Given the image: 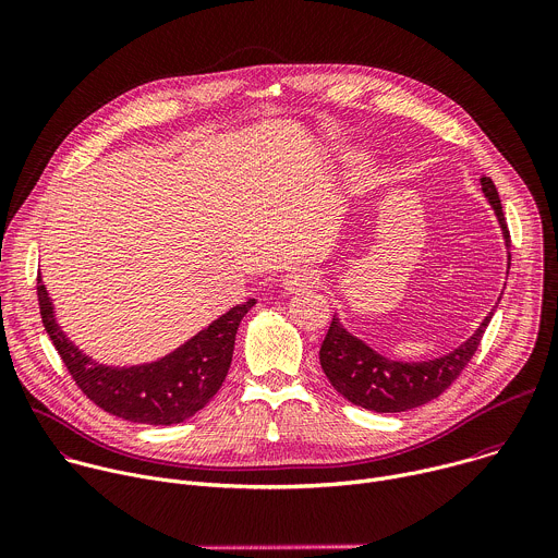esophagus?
Segmentation results:
<instances>
[{
	"mask_svg": "<svg viewBox=\"0 0 558 558\" xmlns=\"http://www.w3.org/2000/svg\"><path fill=\"white\" fill-rule=\"evenodd\" d=\"M317 282H320V274H317L315 269L302 267V269H293L291 274H287V278L282 280V287L289 293H302L306 289H313Z\"/></svg>",
	"mask_w": 558,
	"mask_h": 558,
	"instance_id": "esophagus-1",
	"label": "esophagus"
}]
</instances>
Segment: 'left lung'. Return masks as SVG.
<instances>
[{
    "label": "left lung",
    "mask_w": 558,
    "mask_h": 558,
    "mask_svg": "<svg viewBox=\"0 0 558 558\" xmlns=\"http://www.w3.org/2000/svg\"><path fill=\"white\" fill-rule=\"evenodd\" d=\"M482 187L499 218L506 245L510 247V231L493 179L484 177ZM493 313L495 311H490L474 336L452 353L439 360L413 364L381 357L364 342L353 338L333 315V323L320 347V364L333 388L355 407L375 413H402L417 409L439 397L461 375L476 349H480Z\"/></svg>",
    "instance_id": "8db88e82"
}]
</instances>
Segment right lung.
<instances>
[{
	"label": "right lung",
	"instance_id": "obj_1",
	"mask_svg": "<svg viewBox=\"0 0 558 558\" xmlns=\"http://www.w3.org/2000/svg\"><path fill=\"white\" fill-rule=\"evenodd\" d=\"M37 300L44 329L76 388L106 413L151 426L185 422L207 407L227 377L238 325L254 306V300L233 306L163 360L112 368L86 357L61 333L41 276H37Z\"/></svg>",
	"mask_w": 558,
	"mask_h": 558
}]
</instances>
